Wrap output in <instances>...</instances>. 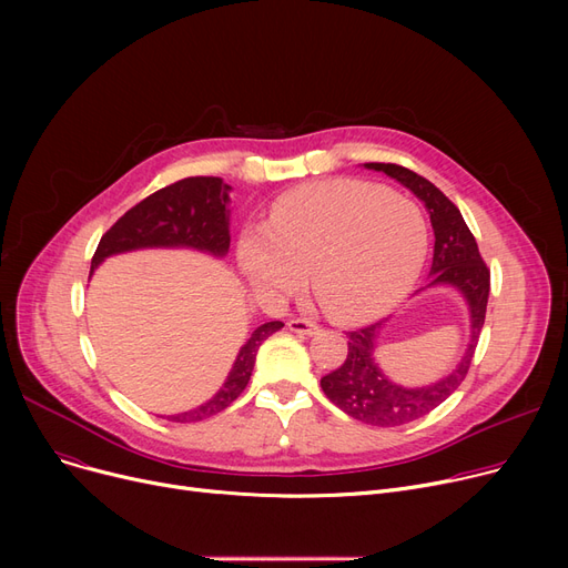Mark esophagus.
<instances>
[{
    "label": "esophagus",
    "instance_id": "obj_1",
    "mask_svg": "<svg viewBox=\"0 0 568 568\" xmlns=\"http://www.w3.org/2000/svg\"><path fill=\"white\" fill-rule=\"evenodd\" d=\"M287 329H290V332H294V334H300V336H313V334H317V332H320V326H317V324H313V322H308V320L294 317V320H290V322H287Z\"/></svg>",
    "mask_w": 568,
    "mask_h": 568
}]
</instances>
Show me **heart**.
<instances>
[{
    "label": "heart",
    "mask_w": 568,
    "mask_h": 568,
    "mask_svg": "<svg viewBox=\"0 0 568 568\" xmlns=\"http://www.w3.org/2000/svg\"><path fill=\"white\" fill-rule=\"evenodd\" d=\"M428 248V225L412 200L356 179H329L281 195L268 225H248L236 260L268 294L313 290L343 322L373 317L412 287Z\"/></svg>",
    "instance_id": "1"
}]
</instances>
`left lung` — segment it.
<instances>
[{
	"label": "left lung",
	"mask_w": 568,
	"mask_h": 568,
	"mask_svg": "<svg viewBox=\"0 0 568 568\" xmlns=\"http://www.w3.org/2000/svg\"><path fill=\"white\" fill-rule=\"evenodd\" d=\"M364 168L396 179L398 184L424 202L435 232V248L428 283L426 287L416 290V294L433 287H452L463 296L469 320V341L458 364L452 368V373L422 386L398 384L377 364L375 349L386 320L347 334L349 341L345 362L334 373L320 379L322 392L352 419L368 426L392 428L422 419V416L449 398L465 379L484 329L490 272L458 206L428 179L396 163H364Z\"/></svg>",
	"instance_id": "1"
}]
</instances>
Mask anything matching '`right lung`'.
Returning a JSON list of instances; mask_svg holds the SVG:
<instances>
[{
	"label": "right lung",
	"mask_w": 568,
	"mask_h": 568,
	"mask_svg": "<svg viewBox=\"0 0 568 568\" xmlns=\"http://www.w3.org/2000/svg\"><path fill=\"white\" fill-rule=\"evenodd\" d=\"M230 193L232 186L221 176H189L144 197L101 236L92 274L105 257L142 248H191L225 257L230 251ZM278 329H283L278 320L260 324L236 352L221 389L202 405L168 416V422H202L230 407L246 389L260 345Z\"/></svg>",
	"instance_id": "right-lung-1"
}]
</instances>
